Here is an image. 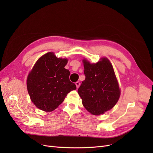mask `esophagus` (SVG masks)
Returning a JSON list of instances; mask_svg holds the SVG:
<instances>
[{
    "mask_svg": "<svg viewBox=\"0 0 153 153\" xmlns=\"http://www.w3.org/2000/svg\"><path fill=\"white\" fill-rule=\"evenodd\" d=\"M75 84H76V88H78V87H80V83L79 82H76L75 83Z\"/></svg>",
    "mask_w": 153,
    "mask_h": 153,
    "instance_id": "1",
    "label": "esophagus"
}]
</instances>
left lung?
<instances>
[{
  "instance_id": "1",
  "label": "left lung",
  "mask_w": 153,
  "mask_h": 153,
  "mask_svg": "<svg viewBox=\"0 0 153 153\" xmlns=\"http://www.w3.org/2000/svg\"><path fill=\"white\" fill-rule=\"evenodd\" d=\"M85 79L78 93L85 109L93 115H100L112 109L120 96V89L112 65L106 58L96 64L84 60Z\"/></svg>"
}]
</instances>
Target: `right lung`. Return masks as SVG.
Wrapping results in <instances>:
<instances>
[{"mask_svg":"<svg viewBox=\"0 0 153 153\" xmlns=\"http://www.w3.org/2000/svg\"><path fill=\"white\" fill-rule=\"evenodd\" d=\"M66 59L57 58L53 52L40 57L29 74L27 90L31 101L38 108L51 112L61 105L67 94L76 89L69 80L70 72L64 68Z\"/></svg>","mask_w":153,"mask_h":153,"instance_id":"right-lung-1","label":"right lung"}]
</instances>
